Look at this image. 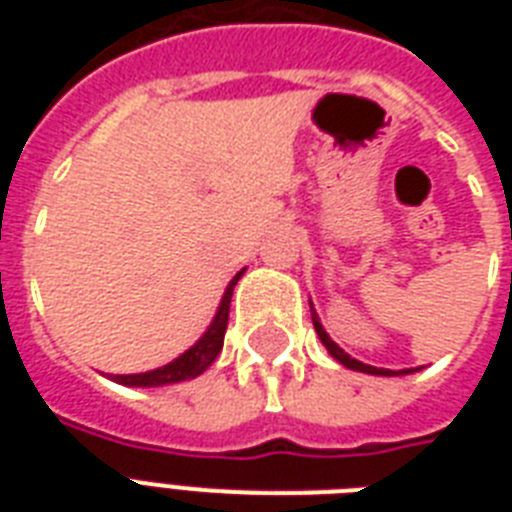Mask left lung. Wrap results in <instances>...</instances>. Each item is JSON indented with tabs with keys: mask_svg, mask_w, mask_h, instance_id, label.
Returning <instances> with one entry per match:
<instances>
[{
	"mask_svg": "<svg viewBox=\"0 0 512 512\" xmlns=\"http://www.w3.org/2000/svg\"><path fill=\"white\" fill-rule=\"evenodd\" d=\"M311 319H313V329H316V335H319V340L324 342V348L332 353V356L340 361L342 366H348V369H356V372H366V374H382V377H396V374H409L414 372V369H404V372H390V369H377V366H369V364H361V361H356V358H350L345 350L337 345V342H332V337L324 332V327H321V321L319 316H316V311H313V305H311Z\"/></svg>",
	"mask_w": 512,
	"mask_h": 512,
	"instance_id": "obj_1",
	"label": "left lung"
}]
</instances>
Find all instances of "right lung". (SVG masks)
<instances>
[{
    "instance_id": "add662e5",
    "label": "right lung",
    "mask_w": 512,
    "mask_h": 512,
    "mask_svg": "<svg viewBox=\"0 0 512 512\" xmlns=\"http://www.w3.org/2000/svg\"><path fill=\"white\" fill-rule=\"evenodd\" d=\"M239 271L233 276V281L228 284L223 295V303L217 308L215 321L209 324V329L204 332L193 348H188L180 358H175L172 364L159 366L154 372H143V374H114L111 380L119 382V385H135V388H156V385H170V382H180V380H191V377H199L204 369H207L212 361L217 358L220 348H223V337H225V327H228V311H231V295L233 287H236V281L241 279Z\"/></svg>"
}]
</instances>
